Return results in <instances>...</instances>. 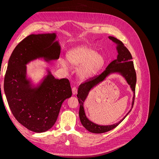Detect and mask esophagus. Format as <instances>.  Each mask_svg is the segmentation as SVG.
Instances as JSON below:
<instances>
[{
	"label": "esophagus",
	"mask_w": 159,
	"mask_h": 159,
	"mask_svg": "<svg viewBox=\"0 0 159 159\" xmlns=\"http://www.w3.org/2000/svg\"><path fill=\"white\" fill-rule=\"evenodd\" d=\"M77 88L75 87H74L73 88H72V93H73V95H75L77 93Z\"/></svg>",
	"instance_id": "esophagus-1"
}]
</instances>
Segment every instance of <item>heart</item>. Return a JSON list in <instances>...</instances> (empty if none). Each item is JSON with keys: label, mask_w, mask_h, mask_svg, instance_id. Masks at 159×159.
<instances>
[{"label": "heart", "mask_w": 159, "mask_h": 159, "mask_svg": "<svg viewBox=\"0 0 159 159\" xmlns=\"http://www.w3.org/2000/svg\"><path fill=\"white\" fill-rule=\"evenodd\" d=\"M66 60L70 66L78 68L77 76L82 80L95 75L105 63L104 56L98 54L89 46H80L69 50L66 54ZM61 64L64 67L68 66L65 60H61Z\"/></svg>", "instance_id": "obj_1"}]
</instances>
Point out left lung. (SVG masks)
<instances>
[{"instance_id":"obj_1","label":"left lung","mask_w":159,"mask_h":159,"mask_svg":"<svg viewBox=\"0 0 159 159\" xmlns=\"http://www.w3.org/2000/svg\"><path fill=\"white\" fill-rule=\"evenodd\" d=\"M109 38L117 44V50L118 52L117 58L111 62L107 66L105 70L100 75L85 81L83 84H81L78 88V95H77V97L78 98L79 103L80 105L79 111L80 121L81 124H82V125L88 131L93 133H103L109 131L115 128L127 117V115L132 109H131L129 110V111L121 121L117 123L110 125H99L95 124L92 121H89L87 117H86L84 108V103L85 99L87 98L89 92L95 85H97L100 82L105 80V79L110 74L118 73L125 79L127 84L130 85V87H131L133 92L131 108H133L134 104L137 77L136 72L134 68L133 61H132V56L127 48L124 46L122 42L113 36H109Z\"/></svg>"}]
</instances>
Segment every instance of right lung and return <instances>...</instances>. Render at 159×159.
Returning a JSON list of instances; mask_svg holds the SVG:
<instances>
[{
    "label": "right lung",
    "instance_id": "right-lung-1",
    "mask_svg": "<svg viewBox=\"0 0 159 159\" xmlns=\"http://www.w3.org/2000/svg\"><path fill=\"white\" fill-rule=\"evenodd\" d=\"M56 34H38L26 37L16 46L9 58L4 91L12 113L24 127L43 133L55 124L61 104L72 92L68 79L48 74L36 86L26 78V64L36 59L49 62L59 58L60 46ZM1 90V85H0Z\"/></svg>",
    "mask_w": 159,
    "mask_h": 159
}]
</instances>
